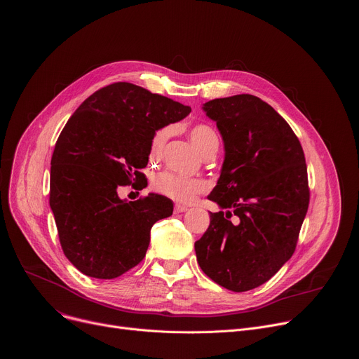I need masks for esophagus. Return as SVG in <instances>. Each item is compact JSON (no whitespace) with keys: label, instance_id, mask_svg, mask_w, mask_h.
Returning a JSON list of instances; mask_svg holds the SVG:
<instances>
[{"label":"esophagus","instance_id":"1","mask_svg":"<svg viewBox=\"0 0 359 359\" xmlns=\"http://www.w3.org/2000/svg\"><path fill=\"white\" fill-rule=\"evenodd\" d=\"M175 212H176V213H184V212H187V206H184V204L177 203V204H175Z\"/></svg>","mask_w":359,"mask_h":359}]
</instances>
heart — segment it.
I'll list each match as a JSON object with an SVG mask.
<instances>
[{
	"label": "heart",
	"mask_w": 359,
	"mask_h": 359,
	"mask_svg": "<svg viewBox=\"0 0 359 359\" xmlns=\"http://www.w3.org/2000/svg\"><path fill=\"white\" fill-rule=\"evenodd\" d=\"M170 126H163L151 136L149 146V158L150 161H158L165 149V144L170 136ZM190 139L193 144L200 150L201 155L208 153L210 149L219 146V137L215 129L206 123H196L189 129ZM151 187L158 193L180 201L191 203L198 194L204 193L209 189V183L204 179L187 177L170 170L161 172L151 180Z\"/></svg>",
	"instance_id": "1"
}]
</instances>
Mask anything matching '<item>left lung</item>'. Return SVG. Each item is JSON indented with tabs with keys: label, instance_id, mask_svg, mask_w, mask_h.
Masks as SVG:
<instances>
[{
	"label": "left lung",
	"instance_id": "obj_1",
	"mask_svg": "<svg viewBox=\"0 0 359 359\" xmlns=\"http://www.w3.org/2000/svg\"><path fill=\"white\" fill-rule=\"evenodd\" d=\"M224 142V162L209 200L231 212L210 213L194 243L197 263L219 285L243 292L269 281L295 250L310 203L301 143L290 125L248 93L206 102Z\"/></svg>",
	"mask_w": 359,
	"mask_h": 359
}]
</instances>
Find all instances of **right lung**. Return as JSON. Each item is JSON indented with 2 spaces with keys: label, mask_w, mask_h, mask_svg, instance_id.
<instances>
[{
  "label": "right lung",
  "mask_w": 359,
  "mask_h": 359,
  "mask_svg": "<svg viewBox=\"0 0 359 359\" xmlns=\"http://www.w3.org/2000/svg\"><path fill=\"white\" fill-rule=\"evenodd\" d=\"M190 107L129 82L92 93L67 122L50 159L49 206L67 259L85 276L112 280L137 266L150 229L172 216L170 198L122 200L118 189L146 187L140 169L151 136Z\"/></svg>",
  "instance_id": "add662e5"
}]
</instances>
